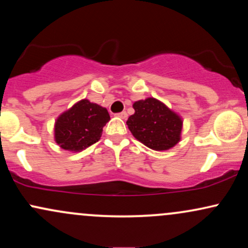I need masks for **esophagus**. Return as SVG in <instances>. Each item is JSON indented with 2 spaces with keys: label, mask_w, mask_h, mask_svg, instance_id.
I'll use <instances>...</instances> for the list:
<instances>
[{
  "label": "esophagus",
  "mask_w": 248,
  "mask_h": 248,
  "mask_svg": "<svg viewBox=\"0 0 248 248\" xmlns=\"http://www.w3.org/2000/svg\"><path fill=\"white\" fill-rule=\"evenodd\" d=\"M116 116H119V118H121V119H127V116H128V114L126 112H121V113H118V114H116Z\"/></svg>",
  "instance_id": "esophagus-1"
}]
</instances>
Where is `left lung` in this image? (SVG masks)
I'll list each match as a JSON object with an SVG mask.
<instances>
[{
	"label": "left lung",
	"mask_w": 248,
	"mask_h": 248,
	"mask_svg": "<svg viewBox=\"0 0 248 248\" xmlns=\"http://www.w3.org/2000/svg\"><path fill=\"white\" fill-rule=\"evenodd\" d=\"M135 113L127 120L134 138L154 150H168L181 140L182 119L157 99L148 98L133 105Z\"/></svg>",
	"instance_id": "obj_1"
}]
</instances>
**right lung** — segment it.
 <instances>
[{
  "label": "right lung",
  "instance_id": "1",
  "mask_svg": "<svg viewBox=\"0 0 248 248\" xmlns=\"http://www.w3.org/2000/svg\"><path fill=\"white\" fill-rule=\"evenodd\" d=\"M109 119L106 108L84 99L57 119L55 140L62 149L80 152L100 140Z\"/></svg>",
  "mask_w": 248,
  "mask_h": 248
}]
</instances>
